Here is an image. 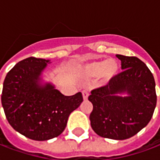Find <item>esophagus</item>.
Returning a JSON list of instances; mask_svg holds the SVG:
<instances>
[{"instance_id": "1", "label": "esophagus", "mask_w": 160, "mask_h": 160, "mask_svg": "<svg viewBox=\"0 0 160 160\" xmlns=\"http://www.w3.org/2000/svg\"><path fill=\"white\" fill-rule=\"evenodd\" d=\"M82 96H83L84 100H86L88 97H89V92H87V91H83L82 92Z\"/></svg>"}]
</instances>
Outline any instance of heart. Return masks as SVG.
<instances>
[{
	"mask_svg": "<svg viewBox=\"0 0 160 160\" xmlns=\"http://www.w3.org/2000/svg\"><path fill=\"white\" fill-rule=\"evenodd\" d=\"M84 75L89 78L102 76L103 81H110L119 73V64L113 59H103L91 62L82 68Z\"/></svg>",
	"mask_w": 160,
	"mask_h": 160,
	"instance_id": "b5f03b06",
	"label": "heart"
}]
</instances>
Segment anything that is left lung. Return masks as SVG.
I'll list each match as a JSON object with an SVG mask.
<instances>
[{"mask_svg": "<svg viewBox=\"0 0 160 160\" xmlns=\"http://www.w3.org/2000/svg\"><path fill=\"white\" fill-rule=\"evenodd\" d=\"M123 71L106 86L92 90L90 114L93 131L102 137L125 140L137 134L151 120L157 102L152 72L137 57L116 55ZM126 92L127 97L119 94Z\"/></svg>", "mask_w": 160, "mask_h": 160, "instance_id": "obj_1", "label": "left lung"}]
</instances>
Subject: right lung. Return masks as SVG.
I'll use <instances>...</instances> for the list:
<instances>
[{
	"label": "right lung",
	"instance_id": "1",
	"mask_svg": "<svg viewBox=\"0 0 160 160\" xmlns=\"http://www.w3.org/2000/svg\"><path fill=\"white\" fill-rule=\"evenodd\" d=\"M49 60L30 57L20 61L7 74L2 103L11 126L35 141L58 137L69 114L83 102L81 92L64 96L51 84H40Z\"/></svg>",
	"mask_w": 160,
	"mask_h": 160
}]
</instances>
